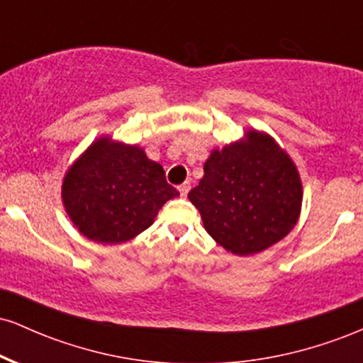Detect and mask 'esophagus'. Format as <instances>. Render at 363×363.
<instances>
[{"label": "esophagus", "instance_id": "esophagus-1", "mask_svg": "<svg viewBox=\"0 0 363 363\" xmlns=\"http://www.w3.org/2000/svg\"><path fill=\"white\" fill-rule=\"evenodd\" d=\"M189 189H191V182H184V184H181L179 186V193H181V196H186L187 193H189Z\"/></svg>", "mask_w": 363, "mask_h": 363}]
</instances>
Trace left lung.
Masks as SVG:
<instances>
[{
	"instance_id": "obj_1",
	"label": "left lung",
	"mask_w": 363,
	"mask_h": 363,
	"mask_svg": "<svg viewBox=\"0 0 363 363\" xmlns=\"http://www.w3.org/2000/svg\"><path fill=\"white\" fill-rule=\"evenodd\" d=\"M203 169L201 181L187 198L225 251L235 256L262 252L298 222L301 174L268 133L247 129L242 138L211 150Z\"/></svg>"
}]
</instances>
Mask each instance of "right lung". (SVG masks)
I'll use <instances>...</instances> for the list:
<instances>
[{"instance_id": "1", "label": "right lung", "mask_w": 363, "mask_h": 363, "mask_svg": "<svg viewBox=\"0 0 363 363\" xmlns=\"http://www.w3.org/2000/svg\"><path fill=\"white\" fill-rule=\"evenodd\" d=\"M179 196L162 165L138 145L102 135L65 172L66 215L86 239L123 244L155 222L158 210Z\"/></svg>"}]
</instances>
